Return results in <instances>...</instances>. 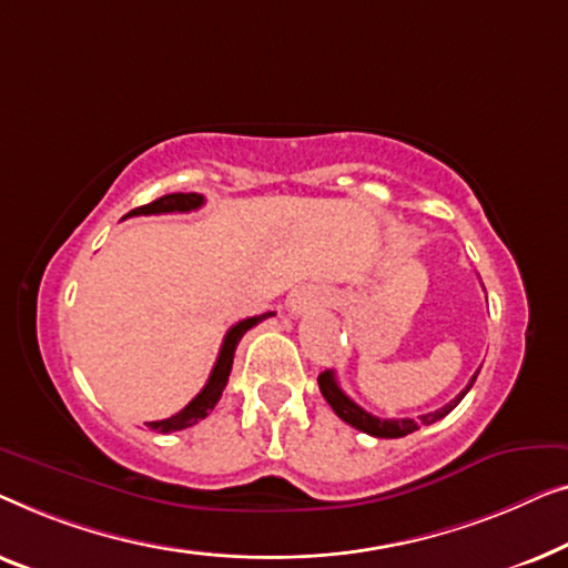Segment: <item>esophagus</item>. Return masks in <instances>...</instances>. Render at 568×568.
Listing matches in <instances>:
<instances>
[{"mask_svg": "<svg viewBox=\"0 0 568 568\" xmlns=\"http://www.w3.org/2000/svg\"><path fill=\"white\" fill-rule=\"evenodd\" d=\"M318 303H322V295L316 291H298L291 295V301H287V311H291L293 316H303L308 314L311 308H316Z\"/></svg>", "mask_w": 568, "mask_h": 568, "instance_id": "1", "label": "esophagus"}]
</instances>
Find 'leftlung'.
Segmentation results:
<instances>
[{
	"label": "left lung",
	"mask_w": 568,
	"mask_h": 568,
	"mask_svg": "<svg viewBox=\"0 0 568 568\" xmlns=\"http://www.w3.org/2000/svg\"><path fill=\"white\" fill-rule=\"evenodd\" d=\"M476 375H478V371L474 373V378L468 381V386L463 388L460 394L453 398V402H447L445 406H440V409H435L429 414H422L419 419H409V417H406V419H381V417H373L371 412H365L363 406H357L353 398H349L345 390L339 388V383H337V378H334L332 371H324L322 375H318V388H322V396L326 398V402H329L334 414H337L342 422H347L349 427L361 429V433H367L373 437H406V435H412L414 429H419L422 425H433V422L447 417V414H450L455 406L463 402V396L468 394L470 386H474Z\"/></svg>",
	"instance_id": "8db88e82"
}]
</instances>
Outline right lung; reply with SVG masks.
Returning <instances> with one entry per match:
<instances>
[{
    "label": "right lung",
    "mask_w": 568,
    "mask_h": 568,
    "mask_svg": "<svg viewBox=\"0 0 568 568\" xmlns=\"http://www.w3.org/2000/svg\"><path fill=\"white\" fill-rule=\"evenodd\" d=\"M205 203L203 195L197 193H172V195H164L159 197V201L149 203V205H141V207H133L128 215H154V213H187V211H197ZM125 215V219H128ZM267 316H273V311H267V314L262 316H252V318H242V322L231 326L226 332V337H223V345H221V353H219V361H215L213 371H211V378L203 386L201 394H197L193 402H190L185 409H180L174 417L170 419H159V422H146L149 429H154V433H178V429H185V427H193L197 422L207 417V412L213 409L215 404H219V398L223 394V388H226L229 383V373H231V365H234V353H236V345L239 339L244 337L246 332L252 329V326H257L260 322H265Z\"/></svg>",
    "instance_id": "right-lung-1"
}]
</instances>
